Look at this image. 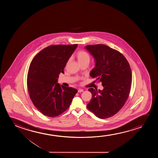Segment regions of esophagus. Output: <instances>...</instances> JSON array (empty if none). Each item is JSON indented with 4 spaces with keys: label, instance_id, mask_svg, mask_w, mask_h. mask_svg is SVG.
Segmentation results:
<instances>
[{
    "label": "esophagus",
    "instance_id": "obj_1",
    "mask_svg": "<svg viewBox=\"0 0 158 158\" xmlns=\"http://www.w3.org/2000/svg\"><path fill=\"white\" fill-rule=\"evenodd\" d=\"M83 91H84V90L82 89H79L78 90V93H81V92H82Z\"/></svg>",
    "mask_w": 158,
    "mask_h": 158
}]
</instances>
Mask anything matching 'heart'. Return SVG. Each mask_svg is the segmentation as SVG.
<instances>
[{
	"label": "heart",
	"instance_id": "heart-1",
	"mask_svg": "<svg viewBox=\"0 0 158 158\" xmlns=\"http://www.w3.org/2000/svg\"><path fill=\"white\" fill-rule=\"evenodd\" d=\"M76 56L80 65L84 63H89L90 61V56L89 53L83 50L79 51L76 54Z\"/></svg>",
	"mask_w": 158,
	"mask_h": 158
}]
</instances>
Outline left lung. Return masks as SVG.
<instances>
[{
	"label": "left lung",
	"mask_w": 158,
	"mask_h": 158,
	"mask_svg": "<svg viewBox=\"0 0 158 158\" xmlns=\"http://www.w3.org/2000/svg\"><path fill=\"white\" fill-rule=\"evenodd\" d=\"M95 66L90 76L102 83L103 90L90 88L87 108L100 119L112 117L123 108L130 95L132 72L127 60L117 50L104 44L87 45Z\"/></svg>",
	"instance_id": "left-lung-1"
}]
</instances>
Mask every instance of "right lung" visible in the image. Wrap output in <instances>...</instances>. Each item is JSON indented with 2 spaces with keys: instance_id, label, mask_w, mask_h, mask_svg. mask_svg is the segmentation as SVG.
<instances>
[{
  "instance_id": "1",
  "label": "right lung",
  "mask_w": 158,
  "mask_h": 158,
  "mask_svg": "<svg viewBox=\"0 0 158 158\" xmlns=\"http://www.w3.org/2000/svg\"><path fill=\"white\" fill-rule=\"evenodd\" d=\"M77 44L52 45L34 57L28 69L27 86L35 107L48 117H57L69 108L77 89L56 83Z\"/></svg>"
}]
</instances>
